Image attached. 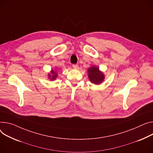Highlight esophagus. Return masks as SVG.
Wrapping results in <instances>:
<instances>
[{
    "mask_svg": "<svg viewBox=\"0 0 153 153\" xmlns=\"http://www.w3.org/2000/svg\"><path fill=\"white\" fill-rule=\"evenodd\" d=\"M73 67L75 69H77L79 68V66L77 65H73Z\"/></svg>",
    "mask_w": 153,
    "mask_h": 153,
    "instance_id": "34e87169",
    "label": "esophagus"
}]
</instances>
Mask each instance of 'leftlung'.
Wrapping results in <instances>:
<instances>
[{
    "label": "left lung",
    "mask_w": 153,
    "mask_h": 153,
    "mask_svg": "<svg viewBox=\"0 0 153 153\" xmlns=\"http://www.w3.org/2000/svg\"><path fill=\"white\" fill-rule=\"evenodd\" d=\"M87 73L90 82L95 85H99L102 83L105 78L104 73L96 66H91L87 70Z\"/></svg>",
    "instance_id": "left-lung-1"
}]
</instances>
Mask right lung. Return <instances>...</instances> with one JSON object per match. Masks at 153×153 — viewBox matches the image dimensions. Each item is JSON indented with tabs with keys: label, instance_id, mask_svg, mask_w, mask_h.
<instances>
[{
	"label": "right lung",
	"instance_id": "1",
	"mask_svg": "<svg viewBox=\"0 0 153 153\" xmlns=\"http://www.w3.org/2000/svg\"><path fill=\"white\" fill-rule=\"evenodd\" d=\"M57 69H52L50 71V73H48L47 76L48 78L50 79V80H55L58 77V74H57Z\"/></svg>",
	"mask_w": 153,
	"mask_h": 153
}]
</instances>
